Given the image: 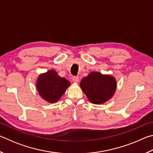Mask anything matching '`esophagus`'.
<instances>
[{"instance_id":"1","label":"esophagus","mask_w":153,"mask_h":153,"mask_svg":"<svg viewBox=\"0 0 153 153\" xmlns=\"http://www.w3.org/2000/svg\"><path fill=\"white\" fill-rule=\"evenodd\" d=\"M72 80H73V82H74V83H78L79 82V77H77V76H75V77H73V78H72Z\"/></svg>"}]
</instances>
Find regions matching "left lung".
<instances>
[{"label": "left lung", "mask_w": 153, "mask_h": 153, "mask_svg": "<svg viewBox=\"0 0 153 153\" xmlns=\"http://www.w3.org/2000/svg\"><path fill=\"white\" fill-rule=\"evenodd\" d=\"M80 88L90 102L100 105L113 97L117 88V82L115 77L110 75L94 71L82 79Z\"/></svg>", "instance_id": "8db88e82"}]
</instances>
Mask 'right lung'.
<instances>
[{"label": "right lung", "mask_w": 153, "mask_h": 153, "mask_svg": "<svg viewBox=\"0 0 153 153\" xmlns=\"http://www.w3.org/2000/svg\"><path fill=\"white\" fill-rule=\"evenodd\" d=\"M69 86L70 82L59 76L55 70L40 74L36 81V88L40 96L51 103L57 102Z\"/></svg>", "instance_id": "add662e5"}]
</instances>
